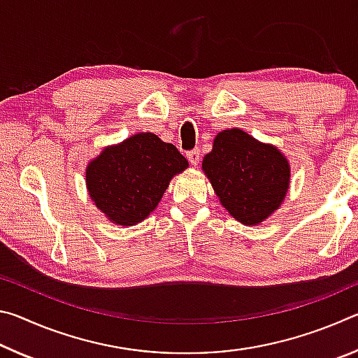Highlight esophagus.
<instances>
[{
	"mask_svg": "<svg viewBox=\"0 0 358 358\" xmlns=\"http://www.w3.org/2000/svg\"><path fill=\"white\" fill-rule=\"evenodd\" d=\"M186 156H187V161H189V164L194 167H196L199 164V161H201V153H199V150H192Z\"/></svg>",
	"mask_w": 358,
	"mask_h": 358,
	"instance_id": "34e87169",
	"label": "esophagus"
}]
</instances>
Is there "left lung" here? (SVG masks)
Masks as SVG:
<instances>
[{"label":"left lung","mask_w":358,"mask_h":358,"mask_svg":"<svg viewBox=\"0 0 358 358\" xmlns=\"http://www.w3.org/2000/svg\"><path fill=\"white\" fill-rule=\"evenodd\" d=\"M202 171L222 207L245 226H257L280 210L290 185L282 151L238 128L217 132Z\"/></svg>","instance_id":"left-lung-1"}]
</instances>
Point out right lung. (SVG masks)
Returning a JSON list of instances; mask_svg holds the SVG:
<instances>
[{
  "instance_id": "obj_1",
  "label": "right lung",
  "mask_w": 358,
  "mask_h": 358,
  "mask_svg": "<svg viewBox=\"0 0 358 358\" xmlns=\"http://www.w3.org/2000/svg\"><path fill=\"white\" fill-rule=\"evenodd\" d=\"M189 167L175 145L138 132L108 145L85 171L92 201L110 222L136 226L161 202L171 180Z\"/></svg>"
}]
</instances>
